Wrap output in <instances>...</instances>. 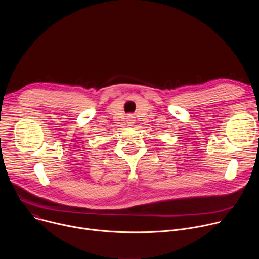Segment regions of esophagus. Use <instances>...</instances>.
Wrapping results in <instances>:
<instances>
[{
  "label": "esophagus",
  "mask_w": 259,
  "mask_h": 259,
  "mask_svg": "<svg viewBox=\"0 0 259 259\" xmlns=\"http://www.w3.org/2000/svg\"><path fill=\"white\" fill-rule=\"evenodd\" d=\"M127 124L129 125V126H133L134 124H135V119L132 117V116H129V117H127Z\"/></svg>",
  "instance_id": "34e87169"
}]
</instances>
